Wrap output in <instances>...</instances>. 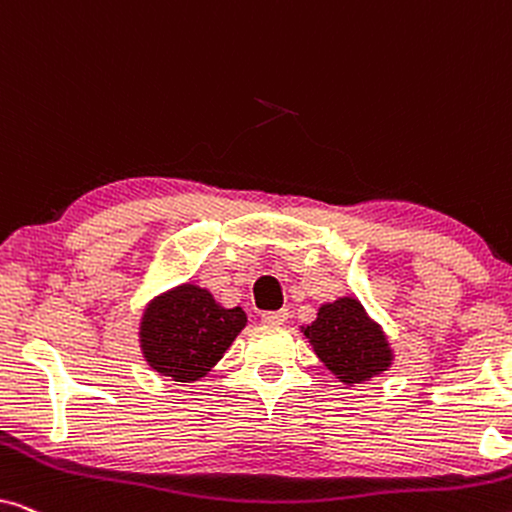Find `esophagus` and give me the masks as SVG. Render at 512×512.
<instances>
[{"label": "esophagus", "mask_w": 512, "mask_h": 512, "mask_svg": "<svg viewBox=\"0 0 512 512\" xmlns=\"http://www.w3.org/2000/svg\"><path fill=\"white\" fill-rule=\"evenodd\" d=\"M261 319L265 324H272V326H279L284 324L286 319H289V310H277V312H263Z\"/></svg>", "instance_id": "esophagus-1"}]
</instances>
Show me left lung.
Masks as SVG:
<instances>
[{
  "mask_svg": "<svg viewBox=\"0 0 512 512\" xmlns=\"http://www.w3.org/2000/svg\"><path fill=\"white\" fill-rule=\"evenodd\" d=\"M305 335L326 368L347 384H361L380 375L391 361L380 328L366 317L354 298H340L321 307L317 321L305 328Z\"/></svg>",
  "mask_w": 512,
  "mask_h": 512,
  "instance_id": "8db88e82",
  "label": "left lung"
}]
</instances>
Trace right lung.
I'll list each match as a JSON object with an SVG mask.
<instances>
[{
    "label": "right lung",
    "mask_w": 512,
    "mask_h": 512,
    "mask_svg": "<svg viewBox=\"0 0 512 512\" xmlns=\"http://www.w3.org/2000/svg\"><path fill=\"white\" fill-rule=\"evenodd\" d=\"M247 324L240 307L226 310L193 284L158 298L144 314L142 347L149 366L174 382L207 373Z\"/></svg>",
    "instance_id": "1"
}]
</instances>
